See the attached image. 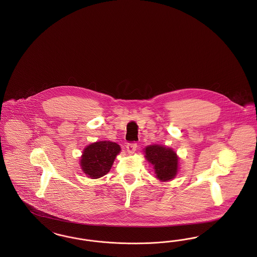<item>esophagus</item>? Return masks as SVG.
Listing matches in <instances>:
<instances>
[{
    "instance_id": "34e87169",
    "label": "esophagus",
    "mask_w": 257,
    "mask_h": 257,
    "mask_svg": "<svg viewBox=\"0 0 257 257\" xmlns=\"http://www.w3.org/2000/svg\"><path fill=\"white\" fill-rule=\"evenodd\" d=\"M126 149L129 154H133L137 149V144H128L126 146Z\"/></svg>"
}]
</instances>
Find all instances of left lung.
I'll return each mask as SVG.
<instances>
[{
  "mask_svg": "<svg viewBox=\"0 0 257 257\" xmlns=\"http://www.w3.org/2000/svg\"><path fill=\"white\" fill-rule=\"evenodd\" d=\"M144 152L160 181H170L175 177L178 171V157L171 148L153 145L146 147Z\"/></svg>",
  "mask_w": 257,
  "mask_h": 257,
  "instance_id": "1",
  "label": "left lung"
}]
</instances>
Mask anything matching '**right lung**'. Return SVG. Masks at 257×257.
Here are the masks:
<instances>
[{"label":"right lung","mask_w":257,"mask_h":257,"mask_svg":"<svg viewBox=\"0 0 257 257\" xmlns=\"http://www.w3.org/2000/svg\"><path fill=\"white\" fill-rule=\"evenodd\" d=\"M120 147L112 142L100 141L88 145L84 149L80 165L82 170L91 179L104 176L110 171Z\"/></svg>","instance_id":"1"}]
</instances>
